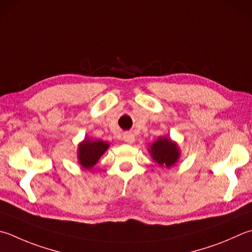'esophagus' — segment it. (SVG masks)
I'll use <instances>...</instances> for the list:
<instances>
[{
  "mask_svg": "<svg viewBox=\"0 0 252 252\" xmlns=\"http://www.w3.org/2000/svg\"><path fill=\"white\" fill-rule=\"evenodd\" d=\"M123 139H124L125 142H128V144H132V142L135 141V137L130 132H125L124 135H123Z\"/></svg>",
  "mask_w": 252,
  "mask_h": 252,
  "instance_id": "obj_1",
  "label": "esophagus"
}]
</instances>
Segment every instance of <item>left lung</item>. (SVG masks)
<instances>
[{
  "label": "left lung",
  "mask_w": 252,
  "mask_h": 252,
  "mask_svg": "<svg viewBox=\"0 0 252 252\" xmlns=\"http://www.w3.org/2000/svg\"><path fill=\"white\" fill-rule=\"evenodd\" d=\"M148 153L151 158L159 164V167L171 168L178 162L181 151L178 144L168 137H159L158 139L149 145Z\"/></svg>",
  "instance_id": "1"
}]
</instances>
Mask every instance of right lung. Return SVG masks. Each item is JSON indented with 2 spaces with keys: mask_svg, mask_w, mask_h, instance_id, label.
<instances>
[{
  "mask_svg": "<svg viewBox=\"0 0 252 252\" xmlns=\"http://www.w3.org/2000/svg\"><path fill=\"white\" fill-rule=\"evenodd\" d=\"M110 148V144L103 140L85 138L78 145V162L84 169H92L99 158Z\"/></svg>",
  "mask_w": 252,
  "mask_h": 252,
  "instance_id": "1",
  "label": "right lung"
}]
</instances>
